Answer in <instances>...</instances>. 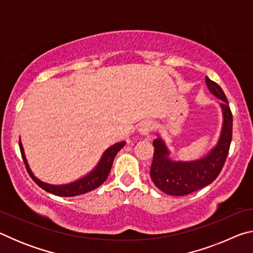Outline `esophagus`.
I'll use <instances>...</instances> for the list:
<instances>
[{
    "label": "esophagus",
    "instance_id": "1",
    "mask_svg": "<svg viewBox=\"0 0 253 253\" xmlns=\"http://www.w3.org/2000/svg\"><path fill=\"white\" fill-rule=\"evenodd\" d=\"M153 130V124L151 122H144L139 126V132L142 135H148Z\"/></svg>",
    "mask_w": 253,
    "mask_h": 253
}]
</instances>
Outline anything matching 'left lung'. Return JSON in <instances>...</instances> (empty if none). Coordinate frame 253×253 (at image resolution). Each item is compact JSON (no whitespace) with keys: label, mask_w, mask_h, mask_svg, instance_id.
<instances>
[{"label":"left lung","mask_w":253,"mask_h":253,"mask_svg":"<svg viewBox=\"0 0 253 253\" xmlns=\"http://www.w3.org/2000/svg\"><path fill=\"white\" fill-rule=\"evenodd\" d=\"M205 83L209 90L222 100L223 126L219 143L207 156L198 161L175 162L169 158V149L160 137L154 140L153 145L155 149L149 175L158 190L169 195H187L211 184L219 176L228 157L232 140V113L225 93L220 85L208 77H205Z\"/></svg>","instance_id":"1"}]
</instances>
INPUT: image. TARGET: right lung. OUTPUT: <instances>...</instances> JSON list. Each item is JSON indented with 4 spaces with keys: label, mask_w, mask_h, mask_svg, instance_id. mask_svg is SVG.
<instances>
[{
    "label": "right lung",
    "mask_w": 253,
    "mask_h": 253,
    "mask_svg": "<svg viewBox=\"0 0 253 253\" xmlns=\"http://www.w3.org/2000/svg\"><path fill=\"white\" fill-rule=\"evenodd\" d=\"M125 144H126L125 142H121L113 145V146H110L104 153V155H102L99 164L97 165V168L88 175H85L84 177L80 178L76 182H72L70 184H66V185H51V184L41 182L40 179H38L32 174L31 169H29L27 158L24 156L22 144H21V142L19 143L21 155H22L24 165L25 168H27L28 173L30 174L31 178L42 188V190L49 192V193H52L54 195L62 196V198L63 196H65V198H70V196H77V195L88 193V192L95 190V188H97L98 186H100L101 184L106 181V178L108 177L115 156H116L117 153L121 151L124 146H125Z\"/></svg>",
    "instance_id": "right-lung-1"
}]
</instances>
